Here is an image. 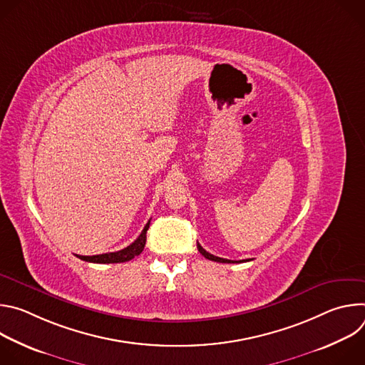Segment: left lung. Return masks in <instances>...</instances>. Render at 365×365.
<instances>
[{
	"label": "left lung",
	"mask_w": 365,
	"mask_h": 365,
	"mask_svg": "<svg viewBox=\"0 0 365 365\" xmlns=\"http://www.w3.org/2000/svg\"><path fill=\"white\" fill-rule=\"evenodd\" d=\"M196 245H197L199 252H200L205 258H207V259H212V262H217V263H241V262H232V259H227V258H221V257L212 255V254L207 252L206 250H203V248H202V245H200L199 242H197ZM244 262H250V259H242V263H244Z\"/></svg>",
	"instance_id": "left-lung-1"
}]
</instances>
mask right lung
<instances>
[{
	"label": "right lung",
	"instance_id": "obj_1",
	"mask_svg": "<svg viewBox=\"0 0 365 365\" xmlns=\"http://www.w3.org/2000/svg\"><path fill=\"white\" fill-rule=\"evenodd\" d=\"M150 227V221L145 224L144 230L141 231V234L138 235V238L130 244L128 247L115 251V252H106V254H99V255H78L83 262H89V263H98V264H110V263H125L130 262L131 258H134L135 255H140L141 251L144 250L145 245V234L147 230Z\"/></svg>",
	"mask_w": 365,
	"mask_h": 365
}]
</instances>
